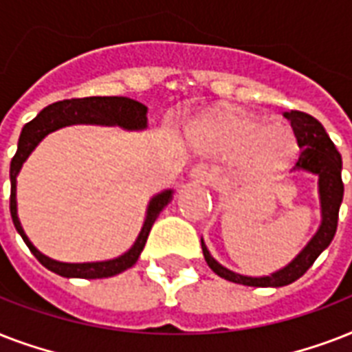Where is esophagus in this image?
I'll return each instance as SVG.
<instances>
[{
    "label": "esophagus",
    "instance_id": "esophagus-1",
    "mask_svg": "<svg viewBox=\"0 0 352 352\" xmlns=\"http://www.w3.org/2000/svg\"><path fill=\"white\" fill-rule=\"evenodd\" d=\"M190 179L193 182H199V184H204V186H212L215 181H217V175L214 171L210 170L206 164H197L193 166L192 171H190Z\"/></svg>",
    "mask_w": 352,
    "mask_h": 352
}]
</instances>
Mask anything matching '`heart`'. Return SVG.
Segmentation results:
<instances>
[{"label":"heart","instance_id":"1","mask_svg":"<svg viewBox=\"0 0 352 352\" xmlns=\"http://www.w3.org/2000/svg\"><path fill=\"white\" fill-rule=\"evenodd\" d=\"M190 140L199 149L223 159H237L250 175H272L289 164L296 140L289 127L263 124L241 111H223L197 122Z\"/></svg>","mask_w":352,"mask_h":352}]
</instances>
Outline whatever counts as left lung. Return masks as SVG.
I'll list each match as a JSON object with an SVG mask.
<instances>
[{
    "label": "left lung",
    "instance_id": "left-lung-1",
    "mask_svg": "<svg viewBox=\"0 0 352 352\" xmlns=\"http://www.w3.org/2000/svg\"><path fill=\"white\" fill-rule=\"evenodd\" d=\"M283 117L290 122L294 131L296 142L300 148V155L296 159L292 171H309L318 177V195H320V210H322V223L318 226L316 234L312 235L298 256L268 276H243L230 268L223 267L214 256L210 254L208 246H203V256L208 267L219 278H225L232 283L246 285V287H285L294 283L312 267L318 256L322 254L333 241L338 226L340 204L344 201V182H342V155L325 131V127L314 117L301 111H287Z\"/></svg>",
    "mask_w": 352,
    "mask_h": 352
}]
</instances>
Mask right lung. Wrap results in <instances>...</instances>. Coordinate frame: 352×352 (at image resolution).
<instances>
[{"label": "right lung", "mask_w": 352, "mask_h": 352, "mask_svg": "<svg viewBox=\"0 0 352 352\" xmlns=\"http://www.w3.org/2000/svg\"><path fill=\"white\" fill-rule=\"evenodd\" d=\"M76 124H91V126H118L127 131H142L148 127V107L140 102L127 98V96H89V98H71V100L54 102L51 106L43 107L36 118L25 124L18 140V151L10 162V215L18 234L29 246V250L34 257L49 268L51 272L62 276V278H84V279H100L111 278L117 274L131 268L137 263L144 245L148 241L149 230L153 226L155 219L168 206L173 197V190H162L160 193L149 199L144 225L138 232L137 239L131 248L124 252L122 256L106 259V261L91 263H63L51 259L45 254H41L25 234L23 226L18 217V199H16V184H18V173L29 155L36 149V146L49 135V133L62 129Z\"/></svg>", "instance_id": "1"}]
</instances>
